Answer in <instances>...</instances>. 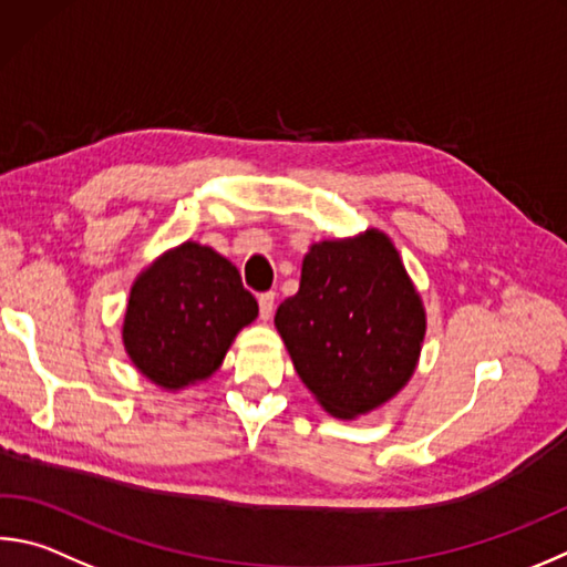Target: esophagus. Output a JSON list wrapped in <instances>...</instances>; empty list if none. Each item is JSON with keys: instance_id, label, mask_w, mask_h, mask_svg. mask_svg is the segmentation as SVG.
<instances>
[{"instance_id": "obj_1", "label": "esophagus", "mask_w": 567, "mask_h": 567, "mask_svg": "<svg viewBox=\"0 0 567 567\" xmlns=\"http://www.w3.org/2000/svg\"><path fill=\"white\" fill-rule=\"evenodd\" d=\"M257 305H260V317L267 322V319H270L275 312V292L257 295Z\"/></svg>"}]
</instances>
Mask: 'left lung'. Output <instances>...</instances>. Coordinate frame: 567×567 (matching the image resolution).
I'll return each instance as SVG.
<instances>
[{
  "label": "left lung",
  "mask_w": 567,
  "mask_h": 567,
  "mask_svg": "<svg viewBox=\"0 0 567 567\" xmlns=\"http://www.w3.org/2000/svg\"><path fill=\"white\" fill-rule=\"evenodd\" d=\"M275 327L324 411L354 419L414 374L426 315L394 245L367 230L312 245L300 290L277 307Z\"/></svg>",
  "instance_id": "8db88e82"
}]
</instances>
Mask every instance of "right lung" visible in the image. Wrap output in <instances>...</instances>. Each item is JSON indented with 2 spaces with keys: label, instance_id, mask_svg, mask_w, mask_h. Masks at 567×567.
I'll use <instances>...</instances> for the list:
<instances>
[{
  "label": "right lung",
  "instance_id": "right-lung-1",
  "mask_svg": "<svg viewBox=\"0 0 567 567\" xmlns=\"http://www.w3.org/2000/svg\"><path fill=\"white\" fill-rule=\"evenodd\" d=\"M255 317L238 267L213 248L183 243L133 282L123 344L153 384L183 389L208 379Z\"/></svg>",
  "mask_w": 567,
  "mask_h": 567
}]
</instances>
